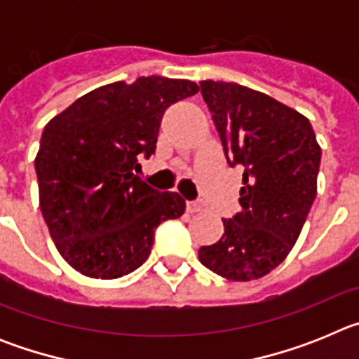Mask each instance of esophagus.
Here are the masks:
<instances>
[{"label":"esophagus","mask_w":359,"mask_h":359,"mask_svg":"<svg viewBox=\"0 0 359 359\" xmlns=\"http://www.w3.org/2000/svg\"><path fill=\"white\" fill-rule=\"evenodd\" d=\"M205 203L203 201H187V212L189 214H196V212H203L205 210Z\"/></svg>","instance_id":"obj_1"}]
</instances>
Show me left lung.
I'll return each instance as SVG.
<instances>
[{
	"mask_svg": "<svg viewBox=\"0 0 359 359\" xmlns=\"http://www.w3.org/2000/svg\"><path fill=\"white\" fill-rule=\"evenodd\" d=\"M203 100L230 167L243 165L241 210L224 233L199 248V261L228 280H253L277 268L297 243L313 201L322 151L309 120L246 86L201 81Z\"/></svg>",
	"mask_w": 359,
	"mask_h": 359,
	"instance_id": "obj_1",
	"label": "left lung"
}]
</instances>
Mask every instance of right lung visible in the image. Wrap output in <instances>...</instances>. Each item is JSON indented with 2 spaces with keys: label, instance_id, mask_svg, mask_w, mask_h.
<instances>
[{
  "label": "right lung",
  "instance_id": "add662e5",
  "mask_svg": "<svg viewBox=\"0 0 359 359\" xmlns=\"http://www.w3.org/2000/svg\"><path fill=\"white\" fill-rule=\"evenodd\" d=\"M190 81L138 77L77 98L50 120L36 158L39 205L57 250L91 278H118L140 268L154 230L185 212L177 192H160L138 176L156 151L167 107L192 97Z\"/></svg>",
  "mask_w": 359,
  "mask_h": 359
}]
</instances>
